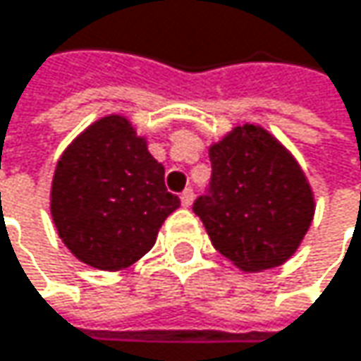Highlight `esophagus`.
<instances>
[{
	"mask_svg": "<svg viewBox=\"0 0 361 361\" xmlns=\"http://www.w3.org/2000/svg\"><path fill=\"white\" fill-rule=\"evenodd\" d=\"M180 198L183 207H190V204H192V200H194V190H192V188H185V190L181 192Z\"/></svg>",
	"mask_w": 361,
	"mask_h": 361,
	"instance_id": "esophagus-1",
	"label": "esophagus"
}]
</instances>
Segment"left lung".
Segmentation results:
<instances>
[{
  "label": "left lung",
  "mask_w": 361,
  "mask_h": 361,
  "mask_svg": "<svg viewBox=\"0 0 361 361\" xmlns=\"http://www.w3.org/2000/svg\"><path fill=\"white\" fill-rule=\"evenodd\" d=\"M211 183L194 202L213 247L243 271L282 265L307 234L316 202L295 157L263 127L238 125L209 148Z\"/></svg>",
  "instance_id": "obj_1"
}]
</instances>
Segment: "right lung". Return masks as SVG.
Masks as SVG:
<instances>
[{
  "label": "right lung",
  "mask_w": 361,
  "mask_h": 361,
  "mask_svg": "<svg viewBox=\"0 0 361 361\" xmlns=\"http://www.w3.org/2000/svg\"><path fill=\"white\" fill-rule=\"evenodd\" d=\"M49 198L66 249L104 271L142 259L180 207L165 188V167L121 114L96 121L62 152Z\"/></svg>",
  "instance_id": "right-lung-1"
}]
</instances>
